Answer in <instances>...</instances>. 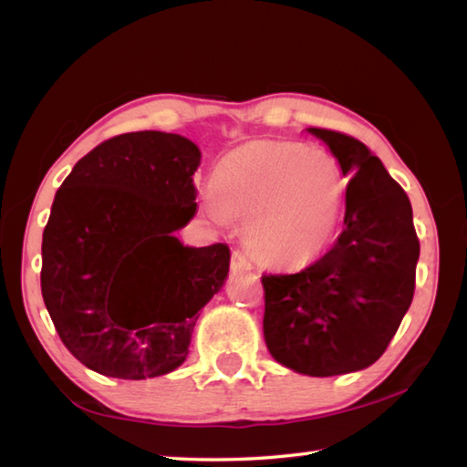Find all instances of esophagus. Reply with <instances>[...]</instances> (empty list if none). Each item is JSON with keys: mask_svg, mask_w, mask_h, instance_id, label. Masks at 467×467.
Returning a JSON list of instances; mask_svg holds the SVG:
<instances>
[{"mask_svg": "<svg viewBox=\"0 0 467 467\" xmlns=\"http://www.w3.org/2000/svg\"><path fill=\"white\" fill-rule=\"evenodd\" d=\"M231 270H233V272H251V270H253L251 257L244 255V253H241V251H233Z\"/></svg>", "mask_w": 467, "mask_h": 467, "instance_id": "esophagus-1", "label": "esophagus"}]
</instances>
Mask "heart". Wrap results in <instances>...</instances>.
Masks as SVG:
<instances>
[{"label":"heart","instance_id":"b5f03b06","mask_svg":"<svg viewBox=\"0 0 467 467\" xmlns=\"http://www.w3.org/2000/svg\"><path fill=\"white\" fill-rule=\"evenodd\" d=\"M346 200V175L326 148L296 141H251L216 164L205 212L218 224L247 223L259 262L296 270L334 241Z\"/></svg>","mask_w":467,"mask_h":467}]
</instances>
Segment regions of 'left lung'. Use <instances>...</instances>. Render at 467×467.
I'll list each match as a JSON object with an SVG mask.
<instances>
[{"instance_id":"left-lung-1","label":"left lung","mask_w":467,"mask_h":467,"mask_svg":"<svg viewBox=\"0 0 467 467\" xmlns=\"http://www.w3.org/2000/svg\"><path fill=\"white\" fill-rule=\"evenodd\" d=\"M306 131L352 177L344 231L300 274L264 275V337L282 367L334 377L381 358L412 303L420 243L406 192L362 141L319 128Z\"/></svg>"}]
</instances>
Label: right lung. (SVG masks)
I'll use <instances>...</instances> for the list:
<instances>
[{"mask_svg": "<svg viewBox=\"0 0 467 467\" xmlns=\"http://www.w3.org/2000/svg\"><path fill=\"white\" fill-rule=\"evenodd\" d=\"M202 152L179 133L102 141L55 193L41 290L61 342L94 373L141 381L189 354L200 309L223 288L231 251L189 247Z\"/></svg>", "mask_w": 467, "mask_h": 467, "instance_id": "add662e5", "label": "right lung"}]
</instances>
